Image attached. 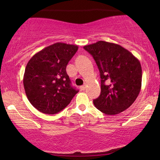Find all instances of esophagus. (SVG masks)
<instances>
[{"label":"esophagus","instance_id":"1","mask_svg":"<svg viewBox=\"0 0 160 160\" xmlns=\"http://www.w3.org/2000/svg\"><path fill=\"white\" fill-rule=\"evenodd\" d=\"M80 89H82V90H84V89H86V86H85V85H82V86L80 87Z\"/></svg>","mask_w":160,"mask_h":160}]
</instances>
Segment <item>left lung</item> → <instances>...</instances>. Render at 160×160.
<instances>
[{"label": "left lung", "instance_id": "left-lung-1", "mask_svg": "<svg viewBox=\"0 0 160 160\" xmlns=\"http://www.w3.org/2000/svg\"><path fill=\"white\" fill-rule=\"evenodd\" d=\"M100 71L101 92L93 103L105 114L115 115L128 108L139 95L142 69L139 60L128 49L99 41L84 46Z\"/></svg>", "mask_w": 160, "mask_h": 160}]
</instances>
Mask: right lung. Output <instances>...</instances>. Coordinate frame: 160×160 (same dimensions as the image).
Wrapping results in <instances>:
<instances>
[{
	"label": "right lung",
	"instance_id": "right-lung-1",
	"mask_svg": "<svg viewBox=\"0 0 160 160\" xmlns=\"http://www.w3.org/2000/svg\"><path fill=\"white\" fill-rule=\"evenodd\" d=\"M78 46L55 43L35 54L26 65L23 84L32 106L45 114H54L70 103L78 90L71 86L66 66Z\"/></svg>",
	"mask_w": 160,
	"mask_h": 160
}]
</instances>
